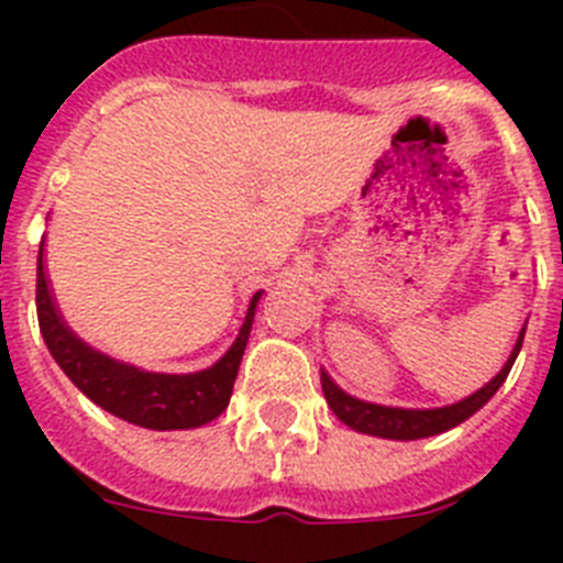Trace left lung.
<instances>
[{
	"label": "left lung",
	"instance_id": "8db88e82",
	"mask_svg": "<svg viewBox=\"0 0 563 563\" xmlns=\"http://www.w3.org/2000/svg\"><path fill=\"white\" fill-rule=\"evenodd\" d=\"M525 330L527 321L521 324L519 335H516L514 350L507 355L505 366H501L482 389L471 391V395L451 402V406H440V409H397V406H380V402L357 400V397L346 395V391L327 375V369H321V389H324V397L327 402H330L332 415H335L343 426H350L352 431H361V434L383 437V440H422V437L442 434V431H449L454 429V426H460V422H465L467 417H474L476 411L499 391V386L507 380L510 369H514L516 355H519L521 341H525Z\"/></svg>",
	"mask_w": 563,
	"mask_h": 563
}]
</instances>
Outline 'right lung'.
Instances as JSON below:
<instances>
[{
  "instance_id": "1",
  "label": "right lung",
  "mask_w": 563,
  "mask_h": 563,
  "mask_svg": "<svg viewBox=\"0 0 563 563\" xmlns=\"http://www.w3.org/2000/svg\"><path fill=\"white\" fill-rule=\"evenodd\" d=\"M258 298H262V290L253 292L245 321L239 327L225 355L211 363L208 369L188 372V375L146 372L141 366L103 355V352L89 346L87 341H81L76 332L69 330L67 321L58 312L53 290H49L47 265H44V239L38 245L36 310L49 355L56 357L64 375L76 383L78 389L96 406L132 422V426H141V429H200V426L217 420L228 409L239 363H242L247 338H251Z\"/></svg>"
}]
</instances>
